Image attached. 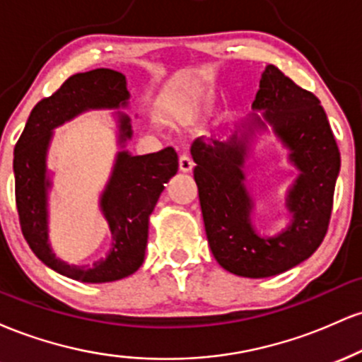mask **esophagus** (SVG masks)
<instances>
[{
  "label": "esophagus",
  "mask_w": 362,
  "mask_h": 362,
  "mask_svg": "<svg viewBox=\"0 0 362 362\" xmlns=\"http://www.w3.org/2000/svg\"><path fill=\"white\" fill-rule=\"evenodd\" d=\"M178 167H180V170L182 172H190V170L194 168V161H192V158H190L189 155H180V158H178Z\"/></svg>",
  "instance_id": "1"
}]
</instances>
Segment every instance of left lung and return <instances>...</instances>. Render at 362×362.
<instances>
[{
  "instance_id": "1",
  "label": "left lung",
  "mask_w": 362,
  "mask_h": 362,
  "mask_svg": "<svg viewBox=\"0 0 362 362\" xmlns=\"http://www.w3.org/2000/svg\"><path fill=\"white\" fill-rule=\"evenodd\" d=\"M253 109L291 149L301 175L289 190L286 206L293 223L274 238H262L252 226L253 202L243 185L245 139L197 138L190 153L209 247L228 272L243 277H271L306 260L325 238L334 207L340 151L320 100L274 64L262 73ZM255 122L260 126V119Z\"/></svg>"
}]
</instances>
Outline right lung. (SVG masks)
<instances>
[{"label": "right lung", "mask_w": 362, "mask_h": 362, "mask_svg": "<svg viewBox=\"0 0 362 362\" xmlns=\"http://www.w3.org/2000/svg\"><path fill=\"white\" fill-rule=\"evenodd\" d=\"M126 78L114 69H91L69 76L51 97L32 109L15 144V202L22 233L32 252L56 272L81 282H112L141 267L148 242V218L165 184L177 173L178 156L172 146L143 156L120 151L114 173L102 195V211L112 231V248L93 267L57 260L47 243L45 153L52 129L86 109H117L127 103ZM120 143L131 138L129 117L120 115Z\"/></svg>", "instance_id": "1"}]
</instances>
